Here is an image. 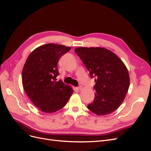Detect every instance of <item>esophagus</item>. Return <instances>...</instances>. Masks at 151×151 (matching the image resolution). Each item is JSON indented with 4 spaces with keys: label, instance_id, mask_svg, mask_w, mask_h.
Listing matches in <instances>:
<instances>
[{
    "label": "esophagus",
    "instance_id": "34e87169",
    "mask_svg": "<svg viewBox=\"0 0 151 151\" xmlns=\"http://www.w3.org/2000/svg\"><path fill=\"white\" fill-rule=\"evenodd\" d=\"M77 90H79V91H81V90L82 89V86H79V87H77Z\"/></svg>",
    "mask_w": 151,
    "mask_h": 151
}]
</instances>
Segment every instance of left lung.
<instances>
[{
    "label": "left lung",
    "instance_id": "left-lung-1",
    "mask_svg": "<svg viewBox=\"0 0 151 151\" xmlns=\"http://www.w3.org/2000/svg\"><path fill=\"white\" fill-rule=\"evenodd\" d=\"M75 52L94 78L93 101L88 105L98 115L110 114L124 100L130 86L129 72L122 60L110 50L100 47H79Z\"/></svg>",
    "mask_w": 151,
    "mask_h": 151
}]
</instances>
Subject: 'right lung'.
Segmentation results:
<instances>
[{
  "label": "right lung",
  "mask_w": 151,
  "mask_h": 151,
  "mask_svg": "<svg viewBox=\"0 0 151 151\" xmlns=\"http://www.w3.org/2000/svg\"><path fill=\"white\" fill-rule=\"evenodd\" d=\"M70 47L48 43L32 52L24 63L22 83L26 94L41 111L52 113L67 104L73 89L60 80L57 63Z\"/></svg>",
  "instance_id": "1"
}]
</instances>
